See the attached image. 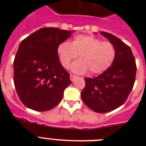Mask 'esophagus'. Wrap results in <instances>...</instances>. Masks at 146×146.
I'll list each match as a JSON object with an SVG mask.
<instances>
[{
    "mask_svg": "<svg viewBox=\"0 0 146 146\" xmlns=\"http://www.w3.org/2000/svg\"><path fill=\"white\" fill-rule=\"evenodd\" d=\"M76 78H77V77H76V76L73 75V74H71L70 75V80L72 81V82H73V81H74Z\"/></svg>",
    "mask_w": 146,
    "mask_h": 146,
    "instance_id": "1",
    "label": "esophagus"
}]
</instances>
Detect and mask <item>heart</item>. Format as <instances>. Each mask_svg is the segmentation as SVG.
Returning <instances> with one entry per match:
<instances>
[{
    "instance_id": "1",
    "label": "heart",
    "mask_w": 146,
    "mask_h": 146,
    "mask_svg": "<svg viewBox=\"0 0 146 146\" xmlns=\"http://www.w3.org/2000/svg\"><path fill=\"white\" fill-rule=\"evenodd\" d=\"M60 64L68 69L72 60L79 55L80 60L72 66V71L83 74L88 71L91 74H99L111 66L115 58L116 50L110 42L90 35H77L70 44L64 42L57 49Z\"/></svg>"
}]
</instances>
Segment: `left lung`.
Segmentation results:
<instances>
[{
	"instance_id": "obj_1",
	"label": "left lung",
	"mask_w": 146,
	"mask_h": 146,
	"mask_svg": "<svg viewBox=\"0 0 146 146\" xmlns=\"http://www.w3.org/2000/svg\"><path fill=\"white\" fill-rule=\"evenodd\" d=\"M102 35L115 47L113 64L94 78H85L86 86L81 92L83 102L94 112L108 113L121 106L132 90L137 67L131 50L119 38L107 32Z\"/></svg>"
}]
</instances>
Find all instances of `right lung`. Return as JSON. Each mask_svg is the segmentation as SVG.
Listing matches in <instances>:
<instances>
[{
  "label": "right lung",
  "mask_w": 146,
  "mask_h": 146,
  "mask_svg": "<svg viewBox=\"0 0 146 146\" xmlns=\"http://www.w3.org/2000/svg\"><path fill=\"white\" fill-rule=\"evenodd\" d=\"M73 32L43 28L21 42L14 60V82L27 108L47 111L61 101L72 81L59 61L57 49Z\"/></svg>",
  "instance_id": "add662e5"
}]
</instances>
